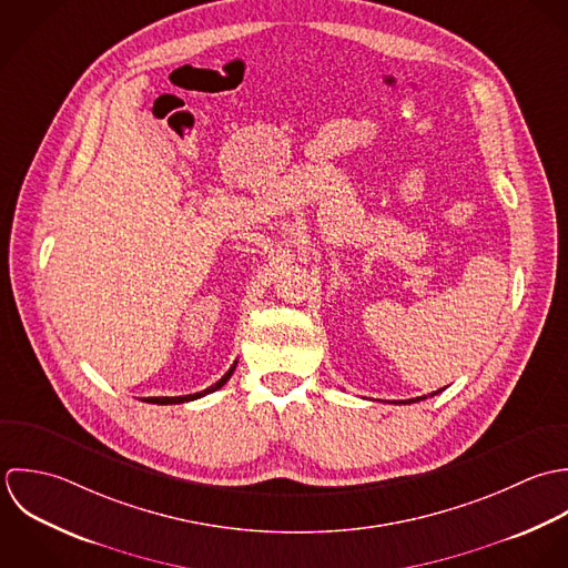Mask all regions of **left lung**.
<instances>
[{
    "label": "left lung",
    "instance_id": "left-lung-1",
    "mask_svg": "<svg viewBox=\"0 0 568 568\" xmlns=\"http://www.w3.org/2000/svg\"><path fill=\"white\" fill-rule=\"evenodd\" d=\"M433 395H437V393H433ZM422 399H426V397H415V399H408V402H399V404H410V402H422Z\"/></svg>",
    "mask_w": 568,
    "mask_h": 568
}]
</instances>
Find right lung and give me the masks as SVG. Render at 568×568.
Segmentation results:
<instances>
[{"instance_id": "right-lung-1", "label": "right lung", "mask_w": 568, "mask_h": 568, "mask_svg": "<svg viewBox=\"0 0 568 568\" xmlns=\"http://www.w3.org/2000/svg\"><path fill=\"white\" fill-rule=\"evenodd\" d=\"M234 366H236V362L230 366L226 371V375L217 382V384H213V386H209L206 390H202V393H193V395H180V397H144V402H149V404H162V406H166V404H184V402H193V399H200V397H204V395H209V393H215L217 388H222L224 384H226L227 379H230V375L234 373Z\"/></svg>"}]
</instances>
